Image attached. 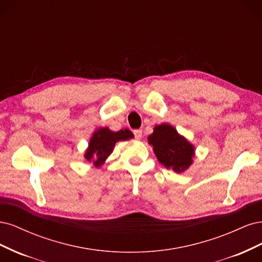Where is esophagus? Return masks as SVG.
I'll return each instance as SVG.
<instances>
[{
	"label": "esophagus",
	"instance_id": "esophagus-1",
	"mask_svg": "<svg viewBox=\"0 0 262 262\" xmlns=\"http://www.w3.org/2000/svg\"><path fill=\"white\" fill-rule=\"evenodd\" d=\"M133 133H134V137H136V139L140 140L142 138V130H134Z\"/></svg>",
	"mask_w": 262,
	"mask_h": 262
}]
</instances>
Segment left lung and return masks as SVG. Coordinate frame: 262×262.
Returning <instances> with one entry per match:
<instances>
[{
    "mask_svg": "<svg viewBox=\"0 0 262 262\" xmlns=\"http://www.w3.org/2000/svg\"><path fill=\"white\" fill-rule=\"evenodd\" d=\"M148 144L158 162L167 169L175 172H184L193 163L194 146L169 123L155 125L153 133L149 134Z\"/></svg>",
    "mask_w": 262,
    "mask_h": 262,
    "instance_id": "8db88e82",
    "label": "left lung"
}]
</instances>
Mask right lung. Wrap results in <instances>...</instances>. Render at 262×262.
Returning a JSON list of instances; mask_svg holds the SVG:
<instances>
[{
    "label": "right lung",
    "instance_id": "add662e5",
    "mask_svg": "<svg viewBox=\"0 0 262 262\" xmlns=\"http://www.w3.org/2000/svg\"><path fill=\"white\" fill-rule=\"evenodd\" d=\"M133 138V133L128 129L115 132L107 128V126H105V128H98L93 133L89 147L85 150V160L92 163L95 167L99 168L106 162L110 154L113 153L117 142L129 141Z\"/></svg>",
    "mask_w": 262,
    "mask_h": 262
}]
</instances>
